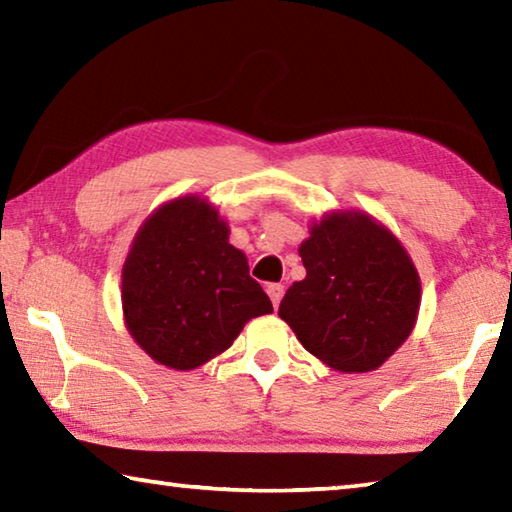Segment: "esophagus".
<instances>
[{
	"mask_svg": "<svg viewBox=\"0 0 512 512\" xmlns=\"http://www.w3.org/2000/svg\"><path fill=\"white\" fill-rule=\"evenodd\" d=\"M266 293H268V298H271L273 307H280V300H282V296H284V287H282V284H277V282L266 284Z\"/></svg>",
	"mask_w": 512,
	"mask_h": 512,
	"instance_id": "34e87169",
	"label": "esophagus"
}]
</instances>
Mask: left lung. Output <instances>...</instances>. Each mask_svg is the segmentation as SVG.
Returning <instances> with one entry per match:
<instances>
[{
  "mask_svg": "<svg viewBox=\"0 0 512 512\" xmlns=\"http://www.w3.org/2000/svg\"><path fill=\"white\" fill-rule=\"evenodd\" d=\"M298 253L307 277L291 284L277 314L329 368H379L418 318L420 275L409 253L391 230L354 210L314 221Z\"/></svg>",
  "mask_w": 512,
  "mask_h": 512,
  "instance_id": "8db88e82",
  "label": "left lung"
}]
</instances>
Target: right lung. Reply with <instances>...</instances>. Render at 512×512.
<instances>
[{
	"mask_svg": "<svg viewBox=\"0 0 512 512\" xmlns=\"http://www.w3.org/2000/svg\"><path fill=\"white\" fill-rule=\"evenodd\" d=\"M228 237V223L201 196L164 203L137 230L121 271V307L153 361L194 370L228 350L250 318L273 311Z\"/></svg>",
	"mask_w": 512,
	"mask_h": 512,
	"instance_id": "1",
	"label": "right lung"
}]
</instances>
